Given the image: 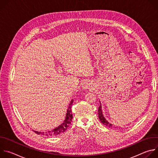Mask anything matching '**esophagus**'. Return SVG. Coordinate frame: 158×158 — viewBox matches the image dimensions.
I'll list each match as a JSON object with an SVG mask.
<instances>
[{
    "mask_svg": "<svg viewBox=\"0 0 158 158\" xmlns=\"http://www.w3.org/2000/svg\"><path fill=\"white\" fill-rule=\"evenodd\" d=\"M89 87H90V83H89L87 82H85L83 83V84H82V88L84 89H88Z\"/></svg>",
    "mask_w": 158,
    "mask_h": 158,
    "instance_id": "esophagus-1",
    "label": "esophagus"
}]
</instances>
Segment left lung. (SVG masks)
<instances>
[{
  "mask_svg": "<svg viewBox=\"0 0 158 158\" xmlns=\"http://www.w3.org/2000/svg\"><path fill=\"white\" fill-rule=\"evenodd\" d=\"M101 104V103H100ZM98 116L99 118V120L101 121V122L105 125L107 127H109V128H115L114 126H113L112 124H111L110 123H109L104 117L103 114H102V107H101V104H100V106L98 108Z\"/></svg>",
  "mask_w": 158,
  "mask_h": 158,
  "instance_id": "8db88e82",
  "label": "left lung"
}]
</instances>
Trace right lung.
<instances>
[{
	"label": "right lung",
	"instance_id": "1",
	"mask_svg": "<svg viewBox=\"0 0 158 158\" xmlns=\"http://www.w3.org/2000/svg\"><path fill=\"white\" fill-rule=\"evenodd\" d=\"M74 102V100H72L69 104V106L68 107V109L67 110V113L65 119L62 124H61L59 126L57 127L54 129L52 131H49L48 132H37L35 131H34L35 133L38 134H42L45 135V136H57L59 134H60L61 133H63L66 131V129L68 128L69 125L71 123L72 119H73V114H72V110H71V106Z\"/></svg>",
	"mask_w": 158,
	"mask_h": 158
}]
</instances>
